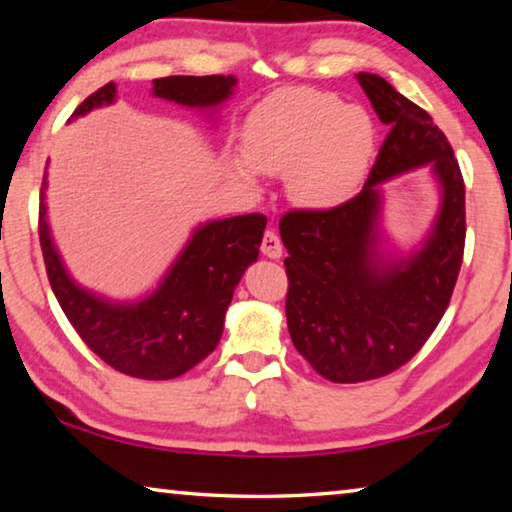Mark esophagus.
I'll return each mask as SVG.
<instances>
[{
    "instance_id": "obj_1",
    "label": "esophagus",
    "mask_w": 512,
    "mask_h": 512,
    "mask_svg": "<svg viewBox=\"0 0 512 512\" xmlns=\"http://www.w3.org/2000/svg\"><path fill=\"white\" fill-rule=\"evenodd\" d=\"M262 253L271 259L282 257V241L275 230H266L262 239Z\"/></svg>"
}]
</instances>
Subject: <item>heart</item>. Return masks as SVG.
I'll return each mask as SVG.
<instances>
[{"instance_id":"obj_1","label":"heart","mask_w":512,"mask_h":512,"mask_svg":"<svg viewBox=\"0 0 512 512\" xmlns=\"http://www.w3.org/2000/svg\"><path fill=\"white\" fill-rule=\"evenodd\" d=\"M375 151V126L366 110L345 106L332 92L289 88L250 110L244 158L232 167L287 176L289 192L307 207H334L348 198Z\"/></svg>"}]
</instances>
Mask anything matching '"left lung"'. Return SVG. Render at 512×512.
<instances>
[{
    "instance_id": "obj_1",
    "label": "left lung",
    "mask_w": 512,
    "mask_h": 512,
    "mask_svg": "<svg viewBox=\"0 0 512 512\" xmlns=\"http://www.w3.org/2000/svg\"><path fill=\"white\" fill-rule=\"evenodd\" d=\"M357 81L391 128L366 187L336 207L280 219L291 341L334 384L386 377L420 352L449 307L465 250V183L445 133L381 76L359 72ZM422 163H433L444 185L437 228L420 254L379 267L374 185Z\"/></svg>"
}]
</instances>
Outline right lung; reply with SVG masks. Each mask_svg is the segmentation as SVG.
Instances as JSON below:
<instances>
[{
    "mask_svg": "<svg viewBox=\"0 0 512 512\" xmlns=\"http://www.w3.org/2000/svg\"><path fill=\"white\" fill-rule=\"evenodd\" d=\"M235 83V76L221 74L167 76L153 81V94L183 106H216L230 97ZM112 99L115 83H106L72 117ZM42 189L38 235L49 284L76 334L101 361L137 379H173L212 354L221 339L232 293L259 255L264 214L253 212L203 225L153 296L137 305H112L69 280L49 235Z\"/></svg>",
    "mask_w": 512,
    "mask_h": 512,
    "instance_id": "1",
    "label": "right lung"
}]
</instances>
